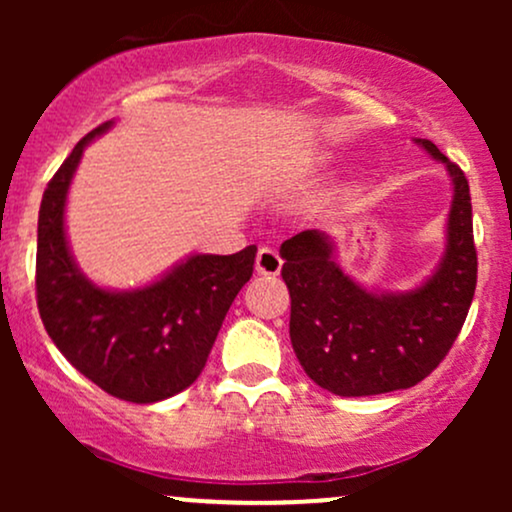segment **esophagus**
Listing matches in <instances>:
<instances>
[{"instance_id":"1","label":"esophagus","mask_w":512,"mask_h":512,"mask_svg":"<svg viewBox=\"0 0 512 512\" xmlns=\"http://www.w3.org/2000/svg\"><path fill=\"white\" fill-rule=\"evenodd\" d=\"M281 257L279 252L274 248H260L257 250V257H255V269L257 274H267V276H276L281 272Z\"/></svg>"}]
</instances>
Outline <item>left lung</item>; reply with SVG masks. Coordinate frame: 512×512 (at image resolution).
Here are the masks:
<instances>
[{
	"label": "left lung",
	"mask_w": 512,
	"mask_h": 512,
	"mask_svg": "<svg viewBox=\"0 0 512 512\" xmlns=\"http://www.w3.org/2000/svg\"><path fill=\"white\" fill-rule=\"evenodd\" d=\"M450 178L445 248L407 291L368 289L337 262V240L303 231L281 243L291 293V344L308 378L339 397L407 390L443 361L477 289L467 178L428 139H414Z\"/></svg>",
	"instance_id": "8db88e82"
}]
</instances>
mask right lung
<instances>
[{
    "mask_svg": "<svg viewBox=\"0 0 512 512\" xmlns=\"http://www.w3.org/2000/svg\"><path fill=\"white\" fill-rule=\"evenodd\" d=\"M113 125L103 122L74 146L40 202L38 310L50 339L81 375L125 402L154 404L199 378L223 317L250 281L257 248L192 252L137 289L88 279L69 248L64 214L84 149Z\"/></svg>",
    "mask_w": 512,
    "mask_h": 512,
    "instance_id": "right-lung-1",
    "label": "right lung"
}]
</instances>
